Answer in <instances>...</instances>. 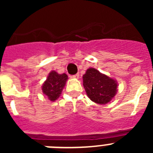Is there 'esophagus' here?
<instances>
[{
	"label": "esophagus",
	"mask_w": 153,
	"mask_h": 153,
	"mask_svg": "<svg viewBox=\"0 0 153 153\" xmlns=\"http://www.w3.org/2000/svg\"><path fill=\"white\" fill-rule=\"evenodd\" d=\"M79 74H75V75L73 76V78H74V79H79Z\"/></svg>",
	"instance_id": "34e87169"
}]
</instances>
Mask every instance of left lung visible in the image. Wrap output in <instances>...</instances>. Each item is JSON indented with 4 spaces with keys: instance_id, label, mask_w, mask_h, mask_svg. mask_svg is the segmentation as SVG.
Returning <instances> with one entry per match:
<instances>
[{
    "instance_id": "obj_1",
    "label": "left lung",
    "mask_w": 153,
    "mask_h": 153,
    "mask_svg": "<svg viewBox=\"0 0 153 153\" xmlns=\"http://www.w3.org/2000/svg\"><path fill=\"white\" fill-rule=\"evenodd\" d=\"M83 82L86 94L96 103H108L117 93V80L95 68L87 69L83 76Z\"/></svg>"
}]
</instances>
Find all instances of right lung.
Masks as SVG:
<instances>
[{
    "mask_svg": "<svg viewBox=\"0 0 153 153\" xmlns=\"http://www.w3.org/2000/svg\"><path fill=\"white\" fill-rule=\"evenodd\" d=\"M67 79L68 76L66 74H59L52 70L42 85V91L50 100L53 102L60 96Z\"/></svg>",
    "mask_w": 153,
    "mask_h": 153,
    "instance_id": "right-lung-1",
    "label": "right lung"
}]
</instances>
